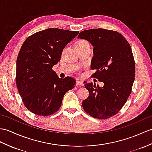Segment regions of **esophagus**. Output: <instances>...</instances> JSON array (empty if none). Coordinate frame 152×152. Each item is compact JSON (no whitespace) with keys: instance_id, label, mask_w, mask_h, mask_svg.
<instances>
[{"instance_id":"obj_1","label":"esophagus","mask_w":152,"mask_h":152,"mask_svg":"<svg viewBox=\"0 0 152 152\" xmlns=\"http://www.w3.org/2000/svg\"><path fill=\"white\" fill-rule=\"evenodd\" d=\"M76 86H83V82L81 80H77L76 83Z\"/></svg>"}]
</instances>
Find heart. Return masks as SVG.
<instances>
[{
  "label": "heart",
  "mask_w": 152,
  "mask_h": 152,
  "mask_svg": "<svg viewBox=\"0 0 152 152\" xmlns=\"http://www.w3.org/2000/svg\"><path fill=\"white\" fill-rule=\"evenodd\" d=\"M88 43L87 41H84V40H81V41H79L78 42H77V44L76 45V46L77 47V46H82V45H83L85 44H87Z\"/></svg>",
  "instance_id": "b5f03b06"
}]
</instances>
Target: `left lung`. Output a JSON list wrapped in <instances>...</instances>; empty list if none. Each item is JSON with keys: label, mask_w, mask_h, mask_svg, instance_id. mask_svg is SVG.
<instances>
[{"label": "left lung", "mask_w": 152, "mask_h": 152, "mask_svg": "<svg viewBox=\"0 0 152 152\" xmlns=\"http://www.w3.org/2000/svg\"><path fill=\"white\" fill-rule=\"evenodd\" d=\"M77 37L93 45L91 69L96 71L92 77L104 83L100 87L84 82L89 95L83 101V108L95 118H110L124 106L132 92L135 76L132 48L121 34L102 28L82 31Z\"/></svg>", "instance_id": "left-lung-1"}]
</instances>
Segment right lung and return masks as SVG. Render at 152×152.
Returning a JSON list of instances; mask_svg holds the SVG:
<instances>
[{
    "label": "right lung",
    "mask_w": 152,
    "mask_h": 152,
    "mask_svg": "<svg viewBox=\"0 0 152 152\" xmlns=\"http://www.w3.org/2000/svg\"><path fill=\"white\" fill-rule=\"evenodd\" d=\"M78 33L48 28L24 41L17 59L16 84L24 105L33 113L54 114L61 107L65 94L75 87V79L60 78L52 67Z\"/></svg>",
    "instance_id": "1"
}]
</instances>
